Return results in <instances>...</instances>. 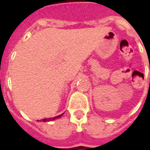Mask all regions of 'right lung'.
Here are the masks:
<instances>
[{"label":"right lung","instance_id":"1","mask_svg":"<svg viewBox=\"0 0 150 150\" xmlns=\"http://www.w3.org/2000/svg\"><path fill=\"white\" fill-rule=\"evenodd\" d=\"M62 114H61V115H59V116H54V117H53V118H46V119H42L41 120H42V121H44V122H46V121H50V120H55L56 118H58V117H60V116H62Z\"/></svg>","mask_w":150,"mask_h":150}]
</instances>
